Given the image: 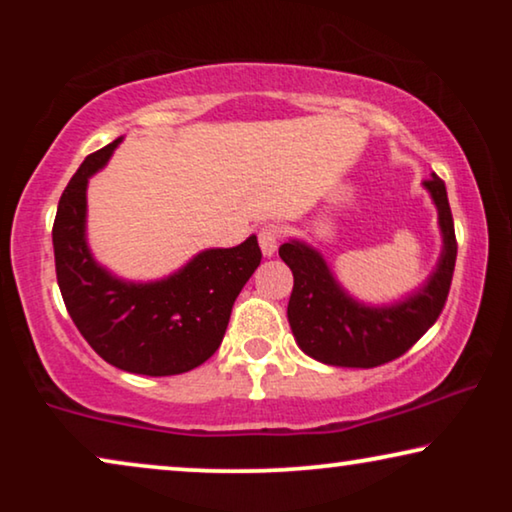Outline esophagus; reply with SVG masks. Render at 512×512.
Masks as SVG:
<instances>
[{
	"instance_id": "34e87169",
	"label": "esophagus",
	"mask_w": 512,
	"mask_h": 512,
	"mask_svg": "<svg viewBox=\"0 0 512 512\" xmlns=\"http://www.w3.org/2000/svg\"><path fill=\"white\" fill-rule=\"evenodd\" d=\"M279 237H282V230L277 226H263L258 230V244H261V251L263 256H272L277 251V244H279Z\"/></svg>"
}]
</instances>
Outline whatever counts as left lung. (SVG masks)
Masks as SVG:
<instances>
[{
    "label": "left lung",
    "mask_w": 512,
    "mask_h": 512,
    "mask_svg": "<svg viewBox=\"0 0 512 512\" xmlns=\"http://www.w3.org/2000/svg\"><path fill=\"white\" fill-rule=\"evenodd\" d=\"M424 188L438 209L443 251L426 284L394 305L373 307L354 300L310 244L289 240L279 247V256L293 272L286 314L293 338L307 356L328 366L375 368L403 356L436 324L450 293L457 237L445 181L433 174Z\"/></svg>",
    "instance_id": "1"
}]
</instances>
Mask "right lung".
I'll return each mask as SVG.
<instances>
[{
    "label": "right lung",
    "instance_id": "obj_1",
    "mask_svg": "<svg viewBox=\"0 0 512 512\" xmlns=\"http://www.w3.org/2000/svg\"><path fill=\"white\" fill-rule=\"evenodd\" d=\"M123 137L90 153L62 193L53 223L58 286L88 345L135 375H179L219 349L230 310L261 263L256 235L230 249H205L158 282H125L102 268L86 242L88 179Z\"/></svg>",
    "mask_w": 512,
    "mask_h": 512
}]
</instances>
